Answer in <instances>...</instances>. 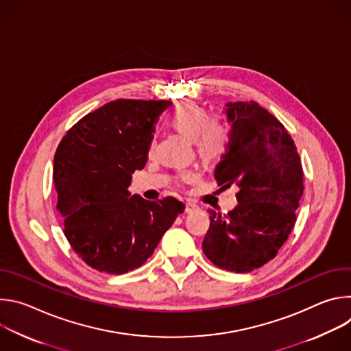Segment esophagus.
I'll use <instances>...</instances> for the list:
<instances>
[{
    "label": "esophagus",
    "mask_w": 351,
    "mask_h": 351,
    "mask_svg": "<svg viewBox=\"0 0 351 351\" xmlns=\"http://www.w3.org/2000/svg\"><path fill=\"white\" fill-rule=\"evenodd\" d=\"M199 208H198V206L197 204H194V203H191V202H187L186 203V213L187 214H193V213H195V211H198Z\"/></svg>",
    "instance_id": "1"
}]
</instances>
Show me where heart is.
<instances>
[{"mask_svg": "<svg viewBox=\"0 0 351 351\" xmlns=\"http://www.w3.org/2000/svg\"><path fill=\"white\" fill-rule=\"evenodd\" d=\"M168 125L194 140L198 154L206 161L218 160L225 154L230 140L229 128L217 121H211V114L207 108L194 101L179 103L167 118ZM153 144H149L148 152H152ZM183 182L194 179L193 172H183L180 175Z\"/></svg>", "mask_w": 351, "mask_h": 351, "instance_id": "1", "label": "heart"}]
</instances>
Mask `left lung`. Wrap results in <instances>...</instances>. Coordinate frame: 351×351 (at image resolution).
Listing matches in <instances>:
<instances>
[{"instance_id": "8db88e82", "label": "left lung", "mask_w": 351, "mask_h": 351, "mask_svg": "<svg viewBox=\"0 0 351 351\" xmlns=\"http://www.w3.org/2000/svg\"><path fill=\"white\" fill-rule=\"evenodd\" d=\"M226 153L215 168L221 189L239 187L226 217L210 211L203 252L217 267L250 272L271 261L287 240L303 195V168L285 126L260 104H225Z\"/></svg>"}]
</instances>
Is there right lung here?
<instances>
[{"label": "right lung", "mask_w": 351, "mask_h": 351, "mask_svg": "<svg viewBox=\"0 0 351 351\" xmlns=\"http://www.w3.org/2000/svg\"><path fill=\"white\" fill-rule=\"evenodd\" d=\"M169 101L117 99L83 117L61 140L53 178L57 210L73 252L91 268L126 274L152 257L184 204L130 195L158 117Z\"/></svg>", "instance_id": "add662e5"}]
</instances>
